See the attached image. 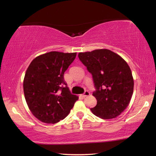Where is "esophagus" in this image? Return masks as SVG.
<instances>
[{
  "label": "esophagus",
  "instance_id": "1",
  "mask_svg": "<svg viewBox=\"0 0 156 156\" xmlns=\"http://www.w3.org/2000/svg\"><path fill=\"white\" fill-rule=\"evenodd\" d=\"M89 95H90V92L87 90L84 92V93L83 94H82V97H88V96H89Z\"/></svg>",
  "mask_w": 156,
  "mask_h": 156
}]
</instances>
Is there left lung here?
Wrapping results in <instances>:
<instances>
[{"instance_id": "1", "label": "left lung", "mask_w": 156, "mask_h": 156, "mask_svg": "<svg viewBox=\"0 0 156 156\" xmlns=\"http://www.w3.org/2000/svg\"><path fill=\"white\" fill-rule=\"evenodd\" d=\"M78 58L92 75L97 101L92 113L103 119L118 117L128 107L133 95L134 81L127 63L107 49L80 52Z\"/></svg>"}]
</instances>
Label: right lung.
I'll list each match as a JSON object with an SVG mask.
<instances>
[{"mask_svg": "<svg viewBox=\"0 0 156 156\" xmlns=\"http://www.w3.org/2000/svg\"><path fill=\"white\" fill-rule=\"evenodd\" d=\"M76 53L50 51L36 57L23 80V91L29 110L38 120L54 124L67 117L78 99L72 94L64 74Z\"/></svg>", "mask_w": 156, "mask_h": 156, "instance_id": "right-lung-1", "label": "right lung"}]
</instances>
